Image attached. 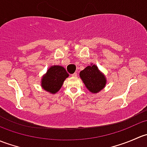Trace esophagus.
<instances>
[{
    "instance_id": "obj_1",
    "label": "esophagus",
    "mask_w": 147,
    "mask_h": 147,
    "mask_svg": "<svg viewBox=\"0 0 147 147\" xmlns=\"http://www.w3.org/2000/svg\"><path fill=\"white\" fill-rule=\"evenodd\" d=\"M78 76V73L77 72H75V73H73L72 75V77H77Z\"/></svg>"
}]
</instances>
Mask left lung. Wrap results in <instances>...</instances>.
Returning <instances> with one entry per match:
<instances>
[{
    "label": "left lung",
    "instance_id": "1",
    "mask_svg": "<svg viewBox=\"0 0 147 147\" xmlns=\"http://www.w3.org/2000/svg\"><path fill=\"white\" fill-rule=\"evenodd\" d=\"M80 77L87 90L92 94L100 92L106 86V77L99 69L98 67L93 63H90L81 71Z\"/></svg>",
    "mask_w": 147,
    "mask_h": 147
}]
</instances>
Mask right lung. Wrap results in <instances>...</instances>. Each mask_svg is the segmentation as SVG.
<instances>
[{"instance_id": "right-lung-1", "label": "right lung", "mask_w": 147, "mask_h": 147, "mask_svg": "<svg viewBox=\"0 0 147 147\" xmlns=\"http://www.w3.org/2000/svg\"><path fill=\"white\" fill-rule=\"evenodd\" d=\"M69 77V74L60 65H53L48 68L41 78L42 88L52 94L57 93L63 86L64 81Z\"/></svg>"}]
</instances>
